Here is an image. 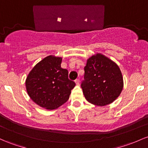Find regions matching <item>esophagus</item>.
Segmentation results:
<instances>
[{
    "label": "esophagus",
    "instance_id": "obj_1",
    "mask_svg": "<svg viewBox=\"0 0 148 148\" xmlns=\"http://www.w3.org/2000/svg\"><path fill=\"white\" fill-rule=\"evenodd\" d=\"M75 83H76V84H77V86H79V84H80V80H79V79H77L75 80Z\"/></svg>",
    "mask_w": 148,
    "mask_h": 148
}]
</instances>
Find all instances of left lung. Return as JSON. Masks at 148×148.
<instances>
[{
    "label": "left lung",
    "mask_w": 148,
    "mask_h": 148,
    "mask_svg": "<svg viewBox=\"0 0 148 148\" xmlns=\"http://www.w3.org/2000/svg\"><path fill=\"white\" fill-rule=\"evenodd\" d=\"M81 86L89 103L98 106L112 103L121 93L123 77L117 64L98 53L87 60Z\"/></svg>",
    "instance_id": "left-lung-1"
}]
</instances>
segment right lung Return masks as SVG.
I'll return each instance as SVG.
<instances>
[{
    "instance_id": "add662e5",
    "label": "right lung",
    "mask_w": 148,
    "mask_h": 148,
    "mask_svg": "<svg viewBox=\"0 0 148 148\" xmlns=\"http://www.w3.org/2000/svg\"><path fill=\"white\" fill-rule=\"evenodd\" d=\"M62 58L49 56L29 72L26 88L31 99L41 108L55 110L66 103L76 84L61 67Z\"/></svg>"
}]
</instances>
